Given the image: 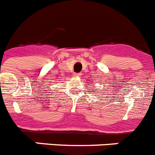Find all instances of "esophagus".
<instances>
[{
  "mask_svg": "<svg viewBox=\"0 0 155 155\" xmlns=\"http://www.w3.org/2000/svg\"><path fill=\"white\" fill-rule=\"evenodd\" d=\"M75 76H76V77H80L81 76V74H75Z\"/></svg>",
  "mask_w": 155,
  "mask_h": 155,
  "instance_id": "34e87169",
  "label": "esophagus"
}]
</instances>
